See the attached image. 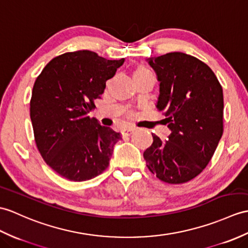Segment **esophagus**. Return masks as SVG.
I'll list each match as a JSON object with an SVG mask.
<instances>
[{
	"label": "esophagus",
	"instance_id": "34e87169",
	"mask_svg": "<svg viewBox=\"0 0 248 248\" xmlns=\"http://www.w3.org/2000/svg\"><path fill=\"white\" fill-rule=\"evenodd\" d=\"M134 131H135V128H133V126H131V128H128V129L124 130V131L122 132V134H123L124 137V136H130L131 134L134 133Z\"/></svg>",
	"mask_w": 248,
	"mask_h": 248
}]
</instances>
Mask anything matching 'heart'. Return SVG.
<instances>
[{"label": "heart", "mask_w": 248, "mask_h": 248, "mask_svg": "<svg viewBox=\"0 0 248 248\" xmlns=\"http://www.w3.org/2000/svg\"><path fill=\"white\" fill-rule=\"evenodd\" d=\"M148 73H152L149 68L147 67H138L137 70L134 72V75H140V74H148Z\"/></svg>", "instance_id": "1"}]
</instances>
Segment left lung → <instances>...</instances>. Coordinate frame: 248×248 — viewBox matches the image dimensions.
<instances>
[{
  "label": "left lung",
  "mask_w": 248,
  "mask_h": 248,
  "mask_svg": "<svg viewBox=\"0 0 248 248\" xmlns=\"http://www.w3.org/2000/svg\"><path fill=\"white\" fill-rule=\"evenodd\" d=\"M157 75V108L171 130L169 140L152 134L143 152L148 169L158 180L183 184L208 165L223 134V90L211 68L180 51L149 58Z\"/></svg>",
  "instance_id": "left-lung-1"
}]
</instances>
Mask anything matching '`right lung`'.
Listing matches in <instances>:
<instances>
[{
	"label": "right lung",
	"mask_w": 248,
	"mask_h": 248,
	"mask_svg": "<svg viewBox=\"0 0 248 248\" xmlns=\"http://www.w3.org/2000/svg\"><path fill=\"white\" fill-rule=\"evenodd\" d=\"M124 61L107 60L91 50L71 51L51 59L34 81V141L44 162L66 180H91L110 164L122 136L89 113Z\"/></svg>",
	"instance_id": "add662e5"
}]
</instances>
